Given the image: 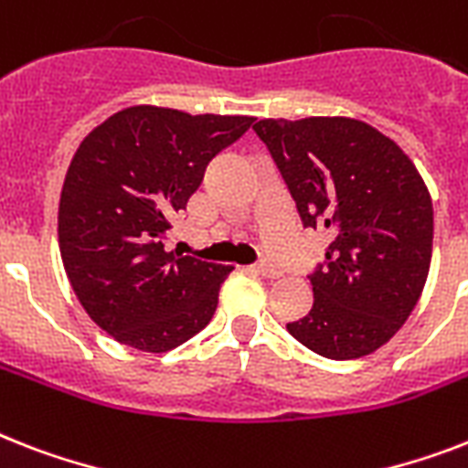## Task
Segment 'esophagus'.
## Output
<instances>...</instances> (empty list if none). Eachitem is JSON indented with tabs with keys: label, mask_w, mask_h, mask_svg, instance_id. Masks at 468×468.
<instances>
[{
	"label": "esophagus",
	"mask_w": 468,
	"mask_h": 468,
	"mask_svg": "<svg viewBox=\"0 0 468 468\" xmlns=\"http://www.w3.org/2000/svg\"><path fill=\"white\" fill-rule=\"evenodd\" d=\"M254 271L261 273V276H267V279H276L281 276V271L273 264H267V261H260V264H254Z\"/></svg>",
	"instance_id": "1"
}]
</instances>
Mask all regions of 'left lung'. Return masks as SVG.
<instances>
[{
  "instance_id": "8db88e82",
  "label": "left lung",
  "mask_w": 468,
  "mask_h": 468,
  "mask_svg": "<svg viewBox=\"0 0 468 468\" xmlns=\"http://www.w3.org/2000/svg\"><path fill=\"white\" fill-rule=\"evenodd\" d=\"M303 228L332 235L310 273L313 307L291 336L332 360L387 344L420 298L432 254V201L409 155L346 117L260 120Z\"/></svg>"
}]
</instances>
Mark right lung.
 I'll use <instances>...</instances> for the list:
<instances>
[{
    "instance_id": "1",
    "label": "right lung",
    "mask_w": 468,
    "mask_h": 468,
    "mask_svg": "<svg viewBox=\"0 0 468 468\" xmlns=\"http://www.w3.org/2000/svg\"><path fill=\"white\" fill-rule=\"evenodd\" d=\"M252 122L136 105L76 148L59 199L64 271L90 320L120 344L165 353L214 317L233 267L165 252L163 235L208 161Z\"/></svg>"
}]
</instances>
